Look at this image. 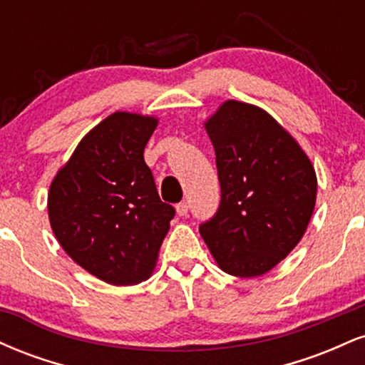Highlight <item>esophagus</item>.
<instances>
[{
	"instance_id": "esophagus-1",
	"label": "esophagus",
	"mask_w": 365,
	"mask_h": 365,
	"mask_svg": "<svg viewBox=\"0 0 365 365\" xmlns=\"http://www.w3.org/2000/svg\"><path fill=\"white\" fill-rule=\"evenodd\" d=\"M175 209H177V215L178 216H187V212H188V206L185 202H180V204H177V206H175Z\"/></svg>"
}]
</instances>
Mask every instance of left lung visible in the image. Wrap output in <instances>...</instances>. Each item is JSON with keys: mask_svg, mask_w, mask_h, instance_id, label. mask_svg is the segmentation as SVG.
Masks as SVG:
<instances>
[{"mask_svg": "<svg viewBox=\"0 0 365 365\" xmlns=\"http://www.w3.org/2000/svg\"><path fill=\"white\" fill-rule=\"evenodd\" d=\"M204 127L221 202L199 232L225 273L261 276L302 240L316 206V170L299 142L254 104L228 99Z\"/></svg>", "mask_w": 365, "mask_h": 365, "instance_id": "obj_1", "label": "left lung"}]
</instances>
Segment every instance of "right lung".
<instances>
[{
	"mask_svg": "<svg viewBox=\"0 0 365 365\" xmlns=\"http://www.w3.org/2000/svg\"><path fill=\"white\" fill-rule=\"evenodd\" d=\"M156 127V116L111 113L83 135L48 192L49 223L61 249L116 287L153 274L175 216L144 161Z\"/></svg>",
	"mask_w": 365,
	"mask_h": 365,
	"instance_id": "1",
	"label": "right lung"
}]
</instances>
